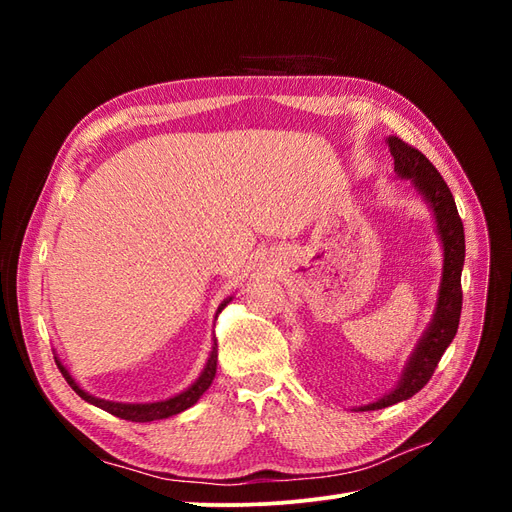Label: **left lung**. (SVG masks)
<instances>
[{"instance_id": "8db88e82", "label": "left lung", "mask_w": 512, "mask_h": 512, "mask_svg": "<svg viewBox=\"0 0 512 512\" xmlns=\"http://www.w3.org/2000/svg\"><path fill=\"white\" fill-rule=\"evenodd\" d=\"M386 143H389L391 156L395 158L397 177L410 179L414 190L421 194L429 211L433 213V222H436V232L444 252L442 280L429 327L425 329L423 337L418 339L414 352L410 354L404 369H401L395 389L382 395L374 404L356 408V412L389 408L421 391L433 376V371H436L444 350L451 346L461 316V271L463 260H466V235H463V224L457 213L455 198L436 166L421 151L410 147L397 136H389Z\"/></svg>"}]
</instances>
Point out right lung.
Here are the masks:
<instances>
[{
  "label": "right lung",
  "mask_w": 512,
  "mask_h": 512,
  "mask_svg": "<svg viewBox=\"0 0 512 512\" xmlns=\"http://www.w3.org/2000/svg\"><path fill=\"white\" fill-rule=\"evenodd\" d=\"M232 301V297L224 299L218 307V314L222 312V309ZM215 314V316H218ZM57 359V356H55ZM57 367L61 374H64L66 382L72 386L74 393L79 395L81 399H85L87 404L91 406H98L102 410H106L108 414H115L119 418H123V421H132V423H149V421H160V418H168V416H175L183 410L192 408L196 401L203 397V393L209 389L213 378H215V371H218V344H215V337H213V344H211V352H209V359L203 367V371H200V376L188 386V389L168 397V399H162V401H145V404H123V401H108V399H100V397H94L89 395L85 389H81L79 382H76L70 371L66 369V365L61 363L57 359Z\"/></svg>",
  "instance_id": "1"
}]
</instances>
